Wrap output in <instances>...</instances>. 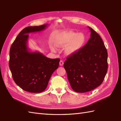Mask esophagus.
<instances>
[{
    "mask_svg": "<svg viewBox=\"0 0 121 121\" xmlns=\"http://www.w3.org/2000/svg\"><path fill=\"white\" fill-rule=\"evenodd\" d=\"M63 64H64V62L62 60H61L60 61V62H59V65H60L61 66H62L63 65Z\"/></svg>",
    "mask_w": 121,
    "mask_h": 121,
    "instance_id": "esophagus-1",
    "label": "esophagus"
}]
</instances>
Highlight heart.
I'll return each instance as SVG.
<instances>
[{"label":"heart","mask_w":121,"mask_h":121,"mask_svg":"<svg viewBox=\"0 0 121 121\" xmlns=\"http://www.w3.org/2000/svg\"><path fill=\"white\" fill-rule=\"evenodd\" d=\"M86 37L83 33L76 34L73 32L63 33L56 40V45L59 47H65V53L68 55H72L78 52L83 47L85 43ZM53 51H55L53 47L51 48Z\"/></svg>","instance_id":"heart-1"}]
</instances>
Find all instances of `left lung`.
Masks as SVG:
<instances>
[{"label":"left lung","instance_id":"obj_1","mask_svg":"<svg viewBox=\"0 0 121 121\" xmlns=\"http://www.w3.org/2000/svg\"><path fill=\"white\" fill-rule=\"evenodd\" d=\"M91 38L64 63L71 88L77 92L90 91L103 82L108 71V52L101 37L92 28Z\"/></svg>","mask_w":121,"mask_h":121}]
</instances>
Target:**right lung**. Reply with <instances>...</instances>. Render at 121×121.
Segmentation results:
<instances>
[{"label": "right lung", "mask_w": 121, "mask_h": 121, "mask_svg": "<svg viewBox=\"0 0 121 121\" xmlns=\"http://www.w3.org/2000/svg\"><path fill=\"white\" fill-rule=\"evenodd\" d=\"M47 24L28 26L21 30L10 49L9 68L15 84L24 91L39 93L47 88L53 72L58 69L60 59H50L27 47L30 33L44 30Z\"/></svg>", "instance_id": "1"}]
</instances>
